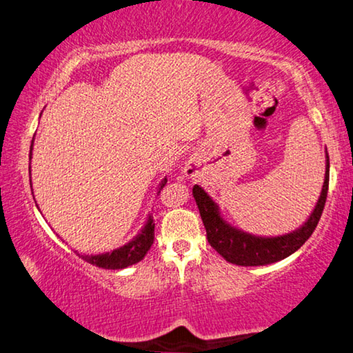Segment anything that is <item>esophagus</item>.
Wrapping results in <instances>:
<instances>
[{"mask_svg": "<svg viewBox=\"0 0 353 353\" xmlns=\"http://www.w3.org/2000/svg\"><path fill=\"white\" fill-rule=\"evenodd\" d=\"M184 173H186L188 176H194V172H192V169H189V167H186V170H184Z\"/></svg>", "mask_w": 353, "mask_h": 353, "instance_id": "esophagus-1", "label": "esophagus"}]
</instances>
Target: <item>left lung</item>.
<instances>
[{"mask_svg": "<svg viewBox=\"0 0 353 353\" xmlns=\"http://www.w3.org/2000/svg\"><path fill=\"white\" fill-rule=\"evenodd\" d=\"M325 158L327 159L323 190H321L316 206H314L310 217L298 230L277 237H261L254 236V234L245 232L239 230V228H234L221 217L217 203L208 195V192H205V189L200 188L199 184H195L192 189V195L196 201V206H199L203 225L206 228L208 242L228 262L242 265V267H261V265L279 262L282 259L292 256L312 236L321 219V214H323L327 190H329L330 172L327 150Z\"/></svg>", "mask_w": 353, "mask_h": 353, "instance_id": "1", "label": "left lung"}]
</instances>
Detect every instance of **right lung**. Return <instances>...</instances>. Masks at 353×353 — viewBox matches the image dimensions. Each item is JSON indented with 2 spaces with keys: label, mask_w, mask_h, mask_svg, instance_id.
I'll use <instances>...</instances> for the list:
<instances>
[{
  "label": "right lung",
  "mask_w": 353,
  "mask_h": 353,
  "mask_svg": "<svg viewBox=\"0 0 353 353\" xmlns=\"http://www.w3.org/2000/svg\"><path fill=\"white\" fill-rule=\"evenodd\" d=\"M32 144H30L29 158H32ZM165 183H167V178H164V180L159 183L158 189L159 190L163 189L165 186ZM153 239H154V223H153L152 215H148L145 225L138 232V236L133 237V240H130L128 243L121 246V248L113 250L110 252H102V254H79L77 251H74V252H77V256L82 257L85 262L96 265V267H99V268L122 270V268L130 267V265L138 263L139 261H142L144 256L147 254V251L150 250Z\"/></svg>",
  "instance_id": "obj_1"
}]
</instances>
